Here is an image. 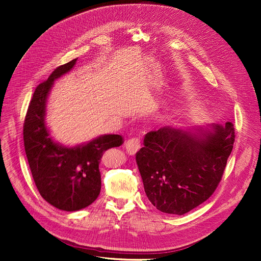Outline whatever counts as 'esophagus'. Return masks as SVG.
<instances>
[{
    "label": "esophagus",
    "mask_w": 261,
    "mask_h": 261,
    "mask_svg": "<svg viewBox=\"0 0 261 261\" xmlns=\"http://www.w3.org/2000/svg\"><path fill=\"white\" fill-rule=\"evenodd\" d=\"M141 148V139L139 136L131 138L126 142V150L129 154H134Z\"/></svg>",
    "instance_id": "1"
}]
</instances>
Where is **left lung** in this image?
I'll list each match as a JSON object with an SVG mask.
<instances>
[{
    "label": "left lung",
    "instance_id": "left-lung-1",
    "mask_svg": "<svg viewBox=\"0 0 261 261\" xmlns=\"http://www.w3.org/2000/svg\"><path fill=\"white\" fill-rule=\"evenodd\" d=\"M213 130L203 138L170 127L146 134L136 163L145 193L159 211L184 215L215 193L236 135L230 121Z\"/></svg>",
    "mask_w": 261,
    "mask_h": 261
}]
</instances>
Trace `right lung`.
<instances>
[{"instance_id":"add662e5","label":"right lung","mask_w":261,"mask_h":261,"mask_svg":"<svg viewBox=\"0 0 261 261\" xmlns=\"http://www.w3.org/2000/svg\"><path fill=\"white\" fill-rule=\"evenodd\" d=\"M76 59L58 66L36 88L23 125L27 161L39 193L53 206L66 212L85 208L101 188L99 164L108 149L123 144L118 134L103 135L84 146L54 143L45 127V102L54 80L72 70Z\"/></svg>"}]
</instances>
